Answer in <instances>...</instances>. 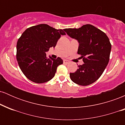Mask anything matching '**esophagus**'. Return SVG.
Wrapping results in <instances>:
<instances>
[{
	"label": "esophagus",
	"instance_id": "esophagus-1",
	"mask_svg": "<svg viewBox=\"0 0 125 125\" xmlns=\"http://www.w3.org/2000/svg\"><path fill=\"white\" fill-rule=\"evenodd\" d=\"M69 63V61H67V60H66V59L63 60V63H64V64H68Z\"/></svg>",
	"mask_w": 125,
	"mask_h": 125
}]
</instances>
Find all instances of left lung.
I'll return each mask as SVG.
<instances>
[{"mask_svg":"<svg viewBox=\"0 0 125 125\" xmlns=\"http://www.w3.org/2000/svg\"><path fill=\"white\" fill-rule=\"evenodd\" d=\"M67 35L78 41L77 53L84 63L75 72L70 73L74 83L87 86L96 82L103 73L109 61L111 44L105 33L94 26L84 25L79 29H64Z\"/></svg>","mask_w":125,"mask_h":125,"instance_id":"1","label":"left lung"}]
</instances>
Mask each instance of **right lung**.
Wrapping results in <instances>:
<instances>
[{"label":"right lung","instance_id":"1","mask_svg":"<svg viewBox=\"0 0 125 125\" xmlns=\"http://www.w3.org/2000/svg\"><path fill=\"white\" fill-rule=\"evenodd\" d=\"M66 33L46 24H40L27 29L18 39L16 45L17 61L23 73L37 83L49 81L54 77L61 58H48L46 52L54 48L61 35Z\"/></svg>","mask_w":125,"mask_h":125}]
</instances>
